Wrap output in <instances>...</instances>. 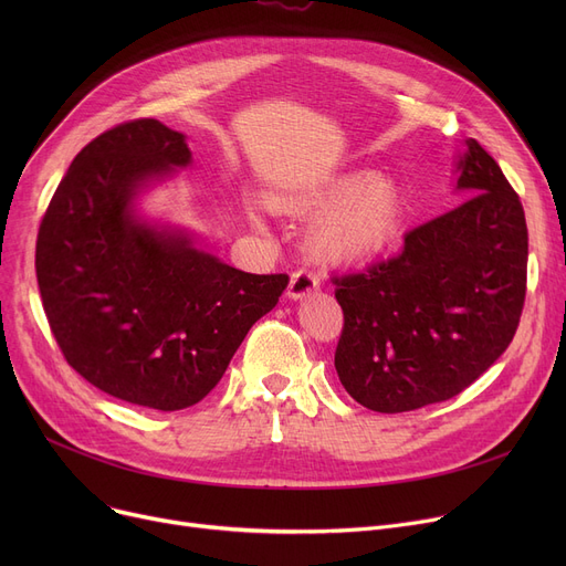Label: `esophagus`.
<instances>
[{"mask_svg":"<svg viewBox=\"0 0 566 566\" xmlns=\"http://www.w3.org/2000/svg\"><path fill=\"white\" fill-rule=\"evenodd\" d=\"M318 289H321V280L314 273L305 271V268H301V271H295L291 275L286 293H289L291 301H301V298H305V295H310V293H314Z\"/></svg>","mask_w":566,"mask_h":566,"instance_id":"obj_1","label":"esophagus"}]
</instances>
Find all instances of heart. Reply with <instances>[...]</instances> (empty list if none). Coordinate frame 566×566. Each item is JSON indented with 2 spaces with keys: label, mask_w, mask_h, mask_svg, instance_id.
<instances>
[{
  "label": "heart",
  "mask_w": 566,
  "mask_h": 566,
  "mask_svg": "<svg viewBox=\"0 0 566 566\" xmlns=\"http://www.w3.org/2000/svg\"><path fill=\"white\" fill-rule=\"evenodd\" d=\"M271 206L295 216H318L310 248L328 263H358L385 252L408 222L403 186L369 169L335 176L303 195H271Z\"/></svg>",
  "instance_id": "b5f03b06"
}]
</instances>
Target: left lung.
Segmentation results:
<instances>
[{
	"instance_id": "8db88e82",
	"label": "left lung",
	"mask_w": 566,
	"mask_h": 566,
	"mask_svg": "<svg viewBox=\"0 0 566 566\" xmlns=\"http://www.w3.org/2000/svg\"><path fill=\"white\" fill-rule=\"evenodd\" d=\"M457 190L468 199L408 231L397 256L333 280L344 312L335 369L369 410L457 397L516 335L527 280L521 199L478 139L457 160Z\"/></svg>"
}]
</instances>
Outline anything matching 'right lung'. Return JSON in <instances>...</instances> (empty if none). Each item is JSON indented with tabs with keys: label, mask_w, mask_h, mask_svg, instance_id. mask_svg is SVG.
Here are the masks:
<instances>
[{
	"label": "right lung",
	"mask_w": 566,
	"mask_h": 566,
	"mask_svg": "<svg viewBox=\"0 0 566 566\" xmlns=\"http://www.w3.org/2000/svg\"><path fill=\"white\" fill-rule=\"evenodd\" d=\"M192 163L186 135L137 118L88 142L43 216L36 277L66 363L98 390L181 410L220 382L289 275H252L144 220V188Z\"/></svg>",
	"instance_id": "obj_1"
}]
</instances>
